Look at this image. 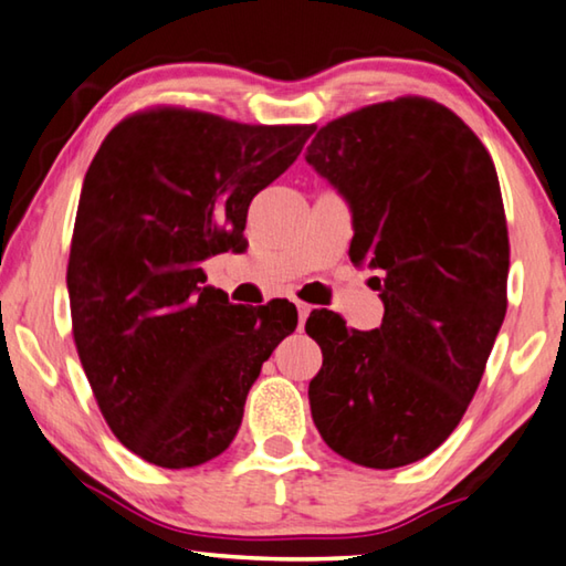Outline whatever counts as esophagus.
<instances>
[{
  "instance_id": "esophagus-1",
  "label": "esophagus",
  "mask_w": 566,
  "mask_h": 566,
  "mask_svg": "<svg viewBox=\"0 0 566 566\" xmlns=\"http://www.w3.org/2000/svg\"><path fill=\"white\" fill-rule=\"evenodd\" d=\"M295 311H298V318H301V326H303L305 318L311 316V305L303 303V301H295Z\"/></svg>"
}]
</instances>
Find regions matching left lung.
<instances>
[{"mask_svg":"<svg viewBox=\"0 0 566 566\" xmlns=\"http://www.w3.org/2000/svg\"><path fill=\"white\" fill-rule=\"evenodd\" d=\"M305 163L348 202V255L384 301L374 331L311 313L308 386L328 447L396 469L439 449L474 396L506 313L509 238L486 147L431 99L401 97L318 129Z\"/></svg>","mask_w":566,"mask_h":566,"instance_id":"1","label":"left lung"}]
</instances>
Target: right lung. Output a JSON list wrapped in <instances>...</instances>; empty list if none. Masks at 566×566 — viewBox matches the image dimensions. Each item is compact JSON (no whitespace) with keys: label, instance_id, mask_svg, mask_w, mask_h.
I'll list each match as a JSON object with an SVG mask.
<instances>
[{"label":"right lung","instance_id":"add662e5","mask_svg":"<svg viewBox=\"0 0 566 566\" xmlns=\"http://www.w3.org/2000/svg\"><path fill=\"white\" fill-rule=\"evenodd\" d=\"M313 129L150 109L90 165L67 268L74 344L109 429L155 467L220 457L263 360L298 326L293 303L233 305L200 265L245 245L250 200Z\"/></svg>","mask_w":566,"mask_h":566}]
</instances>
